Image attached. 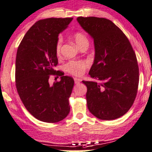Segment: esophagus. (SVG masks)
Masks as SVG:
<instances>
[{
	"instance_id": "34e87169",
	"label": "esophagus",
	"mask_w": 152,
	"mask_h": 152,
	"mask_svg": "<svg viewBox=\"0 0 152 152\" xmlns=\"http://www.w3.org/2000/svg\"><path fill=\"white\" fill-rule=\"evenodd\" d=\"M81 81H82L81 79H79V78H74V82L76 84H78V83H79Z\"/></svg>"
}]
</instances>
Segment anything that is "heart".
Here are the masks:
<instances>
[{"label":"heart","mask_w":152,"mask_h":152,"mask_svg":"<svg viewBox=\"0 0 152 152\" xmlns=\"http://www.w3.org/2000/svg\"><path fill=\"white\" fill-rule=\"evenodd\" d=\"M73 39L79 48L84 45H88V40L85 34L81 32H76L73 34ZM61 47H62V39H58L55 45V52L57 56L59 57L61 54ZM89 66V63L86 61H69L64 65V69L73 75V76H81L84 73L86 69Z\"/></svg>","instance_id":"b5f03b06"}]
</instances>
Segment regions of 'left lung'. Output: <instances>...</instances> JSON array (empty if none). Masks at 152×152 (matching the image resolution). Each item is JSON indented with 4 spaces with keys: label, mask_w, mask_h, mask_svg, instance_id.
<instances>
[{
    "label": "left lung",
    "mask_w": 152,
    "mask_h": 152,
    "mask_svg": "<svg viewBox=\"0 0 152 152\" xmlns=\"http://www.w3.org/2000/svg\"><path fill=\"white\" fill-rule=\"evenodd\" d=\"M92 36L95 57L88 74L98 82L83 81L87 87L88 110L97 118L112 120L130 109L137 95V58L129 39L119 27L105 18H77Z\"/></svg>",
    "instance_id": "left-lung-1"
}]
</instances>
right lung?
<instances>
[{
    "label": "right lung",
    "mask_w": 152,
    "mask_h": 152,
    "mask_svg": "<svg viewBox=\"0 0 152 152\" xmlns=\"http://www.w3.org/2000/svg\"><path fill=\"white\" fill-rule=\"evenodd\" d=\"M73 18H48L40 20L24 35L19 45L16 58L15 82L17 92L26 110L34 117L46 123H57L69 113V98L74 80L57 71L55 52L58 35ZM51 75L61 76L51 86Z\"/></svg>",
    "instance_id": "add662e5"
}]
</instances>
